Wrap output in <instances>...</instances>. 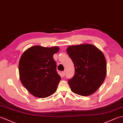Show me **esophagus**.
Wrapping results in <instances>:
<instances>
[{
    "instance_id": "esophagus-1",
    "label": "esophagus",
    "mask_w": 123,
    "mask_h": 123,
    "mask_svg": "<svg viewBox=\"0 0 123 123\" xmlns=\"http://www.w3.org/2000/svg\"><path fill=\"white\" fill-rule=\"evenodd\" d=\"M62 75H63V77L65 76V75H66V71H63L62 72Z\"/></svg>"
}]
</instances>
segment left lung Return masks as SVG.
I'll use <instances>...</instances> for the list:
<instances>
[{
	"instance_id": "left-lung-1",
	"label": "left lung",
	"mask_w": 123,
	"mask_h": 123,
	"mask_svg": "<svg viewBox=\"0 0 123 123\" xmlns=\"http://www.w3.org/2000/svg\"><path fill=\"white\" fill-rule=\"evenodd\" d=\"M67 52L74 67V74L68 80L72 92L89 96L98 89L106 75V61L102 52L91 44L70 46Z\"/></svg>"
}]
</instances>
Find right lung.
Segmentation results:
<instances>
[{"label":"right lung","instance_id":"obj_1","mask_svg":"<svg viewBox=\"0 0 123 123\" xmlns=\"http://www.w3.org/2000/svg\"><path fill=\"white\" fill-rule=\"evenodd\" d=\"M58 47L34 46L26 50L19 62L20 79L24 87L38 98H46L56 90L61 78L53 55Z\"/></svg>","mask_w":123,"mask_h":123}]
</instances>
